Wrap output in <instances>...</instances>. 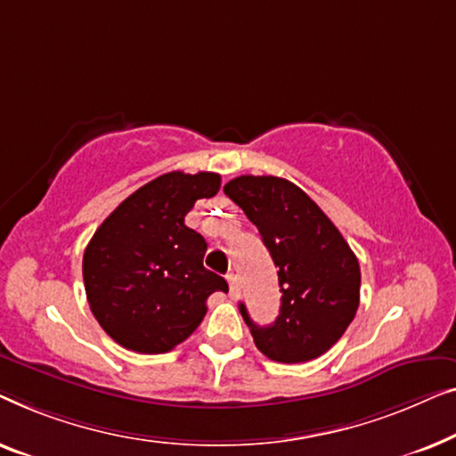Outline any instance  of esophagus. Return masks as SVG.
<instances>
[{
	"label": "esophagus",
	"mask_w": 456,
	"mask_h": 456,
	"mask_svg": "<svg viewBox=\"0 0 456 456\" xmlns=\"http://www.w3.org/2000/svg\"><path fill=\"white\" fill-rule=\"evenodd\" d=\"M227 283H229V295L235 299L237 295H240V281H237L235 274H229Z\"/></svg>",
	"instance_id": "obj_1"
}]
</instances>
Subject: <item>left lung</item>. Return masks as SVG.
Wrapping results in <instances>:
<instances>
[{"label":"left lung","instance_id":"left-lung-1","mask_svg":"<svg viewBox=\"0 0 456 456\" xmlns=\"http://www.w3.org/2000/svg\"><path fill=\"white\" fill-rule=\"evenodd\" d=\"M223 191L258 227L279 268L281 310L258 326L240 312L256 347L273 362L301 363L326 354L359 305L362 273L355 254L332 221L297 185L274 175H241Z\"/></svg>","mask_w":456,"mask_h":456}]
</instances>
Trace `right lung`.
I'll use <instances>...</instances> for the list:
<instances>
[{"label": "right lung", "mask_w": 456, "mask_h": 456, "mask_svg": "<svg viewBox=\"0 0 456 456\" xmlns=\"http://www.w3.org/2000/svg\"><path fill=\"white\" fill-rule=\"evenodd\" d=\"M219 173L171 171L127 196L94 231L82 258L86 299L102 330L136 354H167L202 322L207 299L229 291L204 268L207 241L185 227Z\"/></svg>", "instance_id": "add662e5"}]
</instances>
